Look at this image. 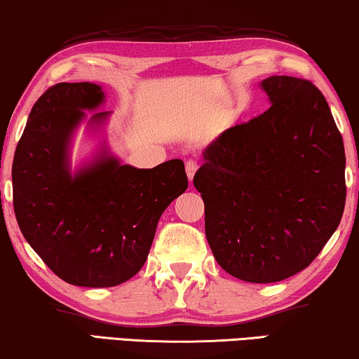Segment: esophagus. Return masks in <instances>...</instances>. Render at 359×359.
<instances>
[{
	"mask_svg": "<svg viewBox=\"0 0 359 359\" xmlns=\"http://www.w3.org/2000/svg\"><path fill=\"white\" fill-rule=\"evenodd\" d=\"M198 169V164L196 161H193V159H189V161L185 163V170H187V175H189V180H193V175H195Z\"/></svg>",
	"mask_w": 359,
	"mask_h": 359,
	"instance_id": "esophagus-1",
	"label": "esophagus"
}]
</instances>
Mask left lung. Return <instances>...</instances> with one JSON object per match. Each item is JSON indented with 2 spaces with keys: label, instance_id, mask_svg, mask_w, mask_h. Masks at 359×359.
I'll use <instances>...</instances> for the list:
<instances>
[{
  "label": "left lung",
  "instance_id": "1",
  "mask_svg": "<svg viewBox=\"0 0 359 359\" xmlns=\"http://www.w3.org/2000/svg\"><path fill=\"white\" fill-rule=\"evenodd\" d=\"M271 107L222 133L193 185L217 264L249 283L306 269L345 208V150L326 99L309 79L262 81Z\"/></svg>",
  "mask_w": 359,
  "mask_h": 359
}]
</instances>
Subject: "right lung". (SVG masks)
<instances>
[{
  "label": "right lung",
  "mask_w": 359,
  "mask_h": 359,
  "mask_svg": "<svg viewBox=\"0 0 359 359\" xmlns=\"http://www.w3.org/2000/svg\"><path fill=\"white\" fill-rule=\"evenodd\" d=\"M104 102L93 83H59L33 105L13 163V203L22 235L60 280L111 287L144 266L158 220L189 187L184 161L153 169L102 155L72 175L73 130ZM107 111L95 113L100 121Z\"/></svg>",
  "instance_id": "1"
}]
</instances>
